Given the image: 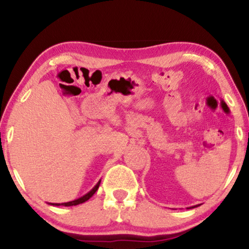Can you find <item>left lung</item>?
<instances>
[{"label":"left lung","mask_w":249,"mask_h":249,"mask_svg":"<svg viewBox=\"0 0 249 249\" xmlns=\"http://www.w3.org/2000/svg\"><path fill=\"white\" fill-rule=\"evenodd\" d=\"M197 206H199V205H194V206H190V207H187V209H195V207H197Z\"/></svg>","instance_id":"obj_1"}]
</instances>
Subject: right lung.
Segmentation results:
<instances>
[{"instance_id":"obj_1","label":"right lung","mask_w":249,"mask_h":249,"mask_svg":"<svg viewBox=\"0 0 249 249\" xmlns=\"http://www.w3.org/2000/svg\"><path fill=\"white\" fill-rule=\"evenodd\" d=\"M100 183H101V180H98V182L95 185L93 188H91L89 192H88L87 194H85L84 196L79 197V198L74 199V200H71V202H67V203H50V205H53V206H60V205H63V206H76V205H79V204H83L86 202V200H88L90 198L91 196L94 195L95 193H96V190L98 189V187H100Z\"/></svg>"}]
</instances>
